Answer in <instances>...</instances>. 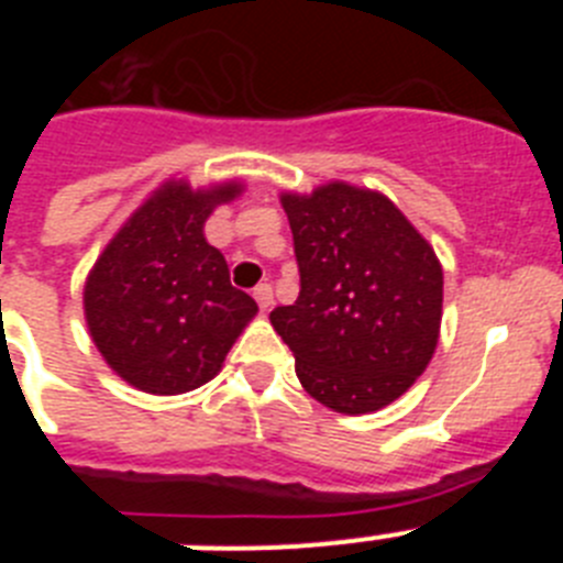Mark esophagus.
Segmentation results:
<instances>
[{"label":"esophagus","mask_w":563,"mask_h":563,"mask_svg":"<svg viewBox=\"0 0 563 563\" xmlns=\"http://www.w3.org/2000/svg\"><path fill=\"white\" fill-rule=\"evenodd\" d=\"M253 298H256L258 310L267 312L273 307V287L271 285H258L256 290H253Z\"/></svg>","instance_id":"1"}]
</instances>
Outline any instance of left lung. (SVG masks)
Here are the masks:
<instances>
[{
	"instance_id": "left-lung-1",
	"label": "left lung",
	"mask_w": 563,
	"mask_h": 563,
	"mask_svg": "<svg viewBox=\"0 0 563 563\" xmlns=\"http://www.w3.org/2000/svg\"><path fill=\"white\" fill-rule=\"evenodd\" d=\"M301 292L271 312L310 397L338 415L395 402L440 341L442 265L380 191L332 180L282 191Z\"/></svg>"
}]
</instances>
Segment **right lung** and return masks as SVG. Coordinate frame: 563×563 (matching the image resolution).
Returning a JSON list of instances; mask_svg holds the SVG:
<instances>
[{
    "instance_id": "obj_1",
    "label": "right lung",
    "mask_w": 563,
    "mask_h": 563,
    "mask_svg": "<svg viewBox=\"0 0 563 563\" xmlns=\"http://www.w3.org/2000/svg\"><path fill=\"white\" fill-rule=\"evenodd\" d=\"M245 183L166 180L118 228L84 282L89 338L114 375L146 395H186L220 375L258 307L231 285L206 220Z\"/></svg>"
}]
</instances>
